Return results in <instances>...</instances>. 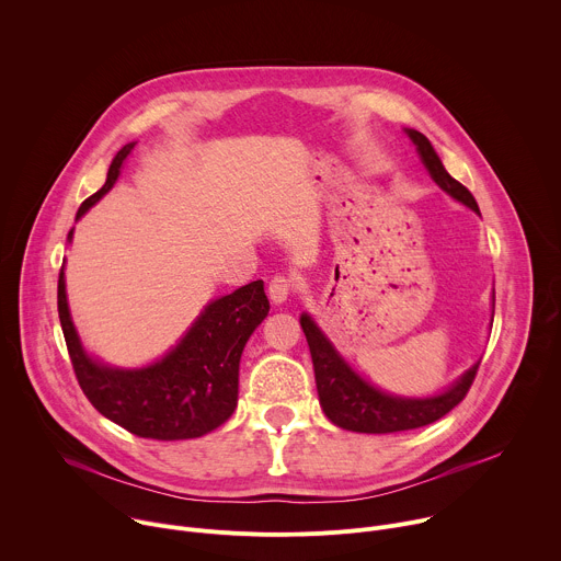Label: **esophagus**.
<instances>
[{"label": "esophagus", "instance_id": "34e87169", "mask_svg": "<svg viewBox=\"0 0 561 561\" xmlns=\"http://www.w3.org/2000/svg\"><path fill=\"white\" fill-rule=\"evenodd\" d=\"M293 290H295L293 279H288V277H284V275L273 277L271 284H268V297L273 299V304H284V301L290 297Z\"/></svg>", "mask_w": 561, "mask_h": 561}]
</instances>
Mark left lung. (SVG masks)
<instances>
[{
	"mask_svg": "<svg viewBox=\"0 0 561 561\" xmlns=\"http://www.w3.org/2000/svg\"><path fill=\"white\" fill-rule=\"evenodd\" d=\"M407 135L417 146V152L422 162L435 184L446 191L453 199L466 204L474 213H479V206L470 191L459 184L455 178H450L437 157L435 148L431 146L428 137L420 130L407 128ZM301 331L306 335L312 368H314V381L319 392V404L327 417L346 431L355 433H399V431H413L428 426L437 420H442L446 413H450L466 392L470 390L479 362L468 368L450 388H446L439 394L415 399V397H397L388 394L375 386H370L366 379H362L335 351V346L327 340V335L319 331V327L312 322L310 314L299 317Z\"/></svg>",
	"mask_w": 561,
	"mask_h": 561,
	"instance_id": "left-lung-1",
	"label": "left lung"
}]
</instances>
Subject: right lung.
<instances>
[{
  "mask_svg": "<svg viewBox=\"0 0 561 561\" xmlns=\"http://www.w3.org/2000/svg\"><path fill=\"white\" fill-rule=\"evenodd\" d=\"M133 146L126 144L115 154L106 184L82 202L77 219L113 188ZM57 310L75 377L89 402L106 420L137 437L175 442L202 437L234 413L239 359L271 304L262 279L237 288L210 301L171 353L130 370L104 366L82 348L66 301L64 266L57 282Z\"/></svg>",
  "mask_w": 561,
  "mask_h": 561,
  "instance_id": "1",
  "label": "right lung"
}]
</instances>
